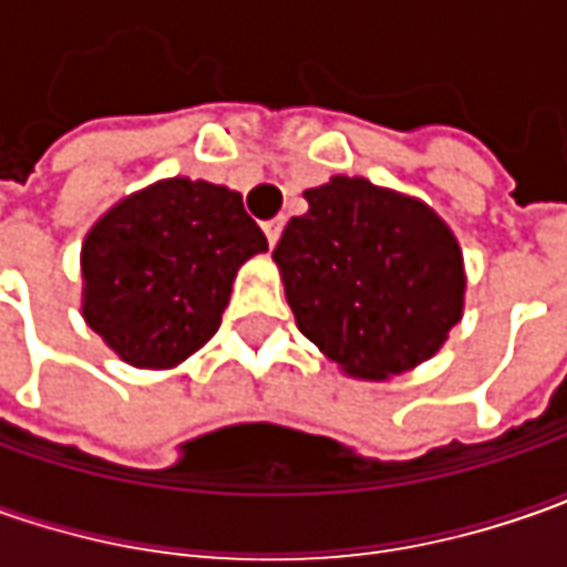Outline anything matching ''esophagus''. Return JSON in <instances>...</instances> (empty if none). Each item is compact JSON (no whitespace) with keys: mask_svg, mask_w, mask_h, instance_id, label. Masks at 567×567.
<instances>
[{"mask_svg":"<svg viewBox=\"0 0 567 567\" xmlns=\"http://www.w3.org/2000/svg\"><path fill=\"white\" fill-rule=\"evenodd\" d=\"M280 229H284V220H280V217H274V220H268V224H265V236H268V243H271V246H277V239H280Z\"/></svg>","mask_w":567,"mask_h":567,"instance_id":"esophagus-1","label":"esophagus"}]
</instances>
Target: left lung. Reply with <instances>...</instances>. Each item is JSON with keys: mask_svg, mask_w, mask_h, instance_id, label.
Instances as JSON below:
<instances>
[{"mask_svg": "<svg viewBox=\"0 0 567 567\" xmlns=\"http://www.w3.org/2000/svg\"><path fill=\"white\" fill-rule=\"evenodd\" d=\"M306 202L274 249L299 331L360 379L429 360L464 306L451 229L423 202L350 176Z\"/></svg>", "mask_w": 567, "mask_h": 567, "instance_id": "obj_1", "label": "left lung"}]
</instances>
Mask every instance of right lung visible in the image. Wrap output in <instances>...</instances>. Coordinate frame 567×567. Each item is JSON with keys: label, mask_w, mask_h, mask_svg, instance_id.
<instances>
[{"label": "right lung", "mask_w": 567, "mask_h": 567, "mask_svg": "<svg viewBox=\"0 0 567 567\" xmlns=\"http://www.w3.org/2000/svg\"><path fill=\"white\" fill-rule=\"evenodd\" d=\"M265 249L239 192L157 183L87 233L84 318L125 362L176 365L217 334L239 265Z\"/></svg>", "instance_id": "add662e5"}]
</instances>
